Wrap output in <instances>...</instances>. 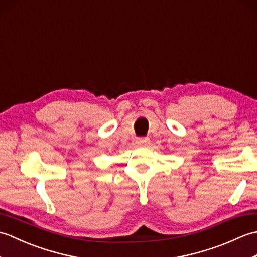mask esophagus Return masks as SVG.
<instances>
[{"label": "esophagus", "instance_id": "34e87169", "mask_svg": "<svg viewBox=\"0 0 257 257\" xmlns=\"http://www.w3.org/2000/svg\"><path fill=\"white\" fill-rule=\"evenodd\" d=\"M149 138H145V137H141V138H137L136 140V144L139 145V146H146L149 144Z\"/></svg>", "mask_w": 257, "mask_h": 257}]
</instances>
